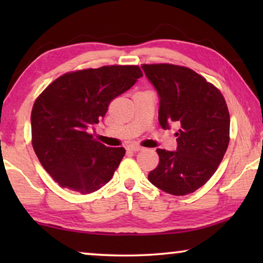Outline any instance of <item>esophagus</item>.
<instances>
[{
  "label": "esophagus",
  "mask_w": 263,
  "mask_h": 263,
  "mask_svg": "<svg viewBox=\"0 0 263 263\" xmlns=\"http://www.w3.org/2000/svg\"><path fill=\"white\" fill-rule=\"evenodd\" d=\"M127 149L130 151V152H139V151L142 149V147L139 146V145H129L127 147Z\"/></svg>",
  "instance_id": "34e87169"
}]
</instances>
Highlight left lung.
<instances>
[{"label":"left lung","mask_w":263,"mask_h":263,"mask_svg":"<svg viewBox=\"0 0 263 263\" xmlns=\"http://www.w3.org/2000/svg\"><path fill=\"white\" fill-rule=\"evenodd\" d=\"M142 69L159 97L161 128H179L176 151L157 149L159 164L148 181L172 195L194 193L217 171L228 149L230 115L224 97L189 68L143 64Z\"/></svg>","instance_id":"left-lung-1"}]
</instances>
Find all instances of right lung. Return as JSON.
Returning <instances> with one entry per match:
<instances>
[{
    "mask_svg": "<svg viewBox=\"0 0 263 263\" xmlns=\"http://www.w3.org/2000/svg\"><path fill=\"white\" fill-rule=\"evenodd\" d=\"M141 77L138 66L78 70L56 79L38 97L31 114L32 146L59 185L89 194L110 181L125 149L103 145L89 132L111 100Z\"/></svg>",
    "mask_w": 263,
    "mask_h": 263,
    "instance_id": "add662e5",
    "label": "right lung"
}]
</instances>
